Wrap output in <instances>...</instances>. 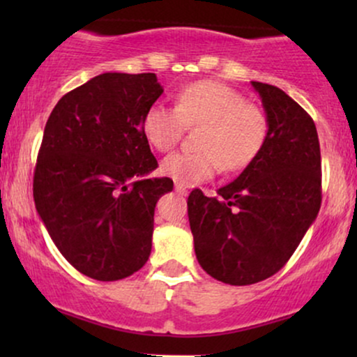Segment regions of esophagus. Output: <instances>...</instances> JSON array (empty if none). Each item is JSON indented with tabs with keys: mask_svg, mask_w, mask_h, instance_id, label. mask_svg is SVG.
<instances>
[{
	"mask_svg": "<svg viewBox=\"0 0 357 357\" xmlns=\"http://www.w3.org/2000/svg\"><path fill=\"white\" fill-rule=\"evenodd\" d=\"M174 190H176V192H178V195H181V196H186L188 192V188L184 186V184H179V183H176V186H174Z\"/></svg>",
	"mask_w": 357,
	"mask_h": 357,
	"instance_id": "esophagus-1",
	"label": "esophagus"
}]
</instances>
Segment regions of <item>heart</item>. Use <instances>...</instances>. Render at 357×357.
Segmentation results:
<instances>
[{
    "mask_svg": "<svg viewBox=\"0 0 357 357\" xmlns=\"http://www.w3.org/2000/svg\"><path fill=\"white\" fill-rule=\"evenodd\" d=\"M186 127H202L195 153H174L162 161V173L184 186L206 181L221 169H243L260 153L268 132L267 116L245 102L240 92L218 82H195L176 93V107L154 104L142 119V130L158 151H169Z\"/></svg>",
    "mask_w": 357,
    "mask_h": 357,
    "instance_id": "heart-1",
    "label": "heart"
}]
</instances>
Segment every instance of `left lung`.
Returning a JSON list of instances; mask_svg holds the SVG:
<instances>
[{"label": "left lung", "mask_w": 357, "mask_h": 357, "mask_svg": "<svg viewBox=\"0 0 357 357\" xmlns=\"http://www.w3.org/2000/svg\"><path fill=\"white\" fill-rule=\"evenodd\" d=\"M268 132L260 153L218 198L192 190L188 218L204 272L230 285L277 273L317 218L321 147L312 117L273 85L252 82Z\"/></svg>", "instance_id": "obj_1"}]
</instances>
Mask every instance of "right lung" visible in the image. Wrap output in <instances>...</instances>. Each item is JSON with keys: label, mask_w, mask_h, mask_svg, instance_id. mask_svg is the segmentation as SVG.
Returning <instances> with one entry per match:
<instances>
[{"label": "right lung", "mask_w": 357, "mask_h": 357, "mask_svg": "<svg viewBox=\"0 0 357 357\" xmlns=\"http://www.w3.org/2000/svg\"><path fill=\"white\" fill-rule=\"evenodd\" d=\"M162 93L155 73L107 72L65 93L52 110L36 159L40 218L72 267L102 282L132 275L151 255L154 208L173 179L142 130Z\"/></svg>", "instance_id": "add662e5"}]
</instances>
